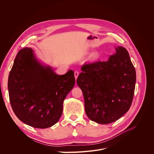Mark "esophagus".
I'll list each match as a JSON object with an SVG mask.
<instances>
[{"label":"esophagus","instance_id":"1","mask_svg":"<svg viewBox=\"0 0 154 154\" xmlns=\"http://www.w3.org/2000/svg\"><path fill=\"white\" fill-rule=\"evenodd\" d=\"M79 75V72L78 71H75L74 72V75H75V80L77 79L78 76Z\"/></svg>","mask_w":154,"mask_h":154}]
</instances>
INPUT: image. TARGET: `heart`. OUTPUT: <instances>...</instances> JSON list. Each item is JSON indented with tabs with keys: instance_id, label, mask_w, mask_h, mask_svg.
<instances>
[{
	"instance_id": "heart-1",
	"label": "heart",
	"mask_w": 154,
	"mask_h": 154,
	"mask_svg": "<svg viewBox=\"0 0 154 154\" xmlns=\"http://www.w3.org/2000/svg\"><path fill=\"white\" fill-rule=\"evenodd\" d=\"M93 57H94V58H96V57H97V55L96 54H95V55H94V56H93Z\"/></svg>"
}]
</instances>
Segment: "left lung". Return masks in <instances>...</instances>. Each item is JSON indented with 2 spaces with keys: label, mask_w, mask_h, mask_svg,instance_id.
<instances>
[{
  "label": "left lung",
  "mask_w": 154,
  "mask_h": 154,
  "mask_svg": "<svg viewBox=\"0 0 154 154\" xmlns=\"http://www.w3.org/2000/svg\"><path fill=\"white\" fill-rule=\"evenodd\" d=\"M116 51L106 62L84 64L77 80L87 117L100 124L114 122L122 117L134 97L135 68L126 48L119 46Z\"/></svg>",
  "instance_id": "obj_1"
}]
</instances>
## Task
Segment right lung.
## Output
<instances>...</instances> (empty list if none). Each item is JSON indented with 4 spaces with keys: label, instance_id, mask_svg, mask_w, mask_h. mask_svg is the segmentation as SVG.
<instances>
[{
    "label": "right lung",
    "instance_id": "add662e5",
    "mask_svg": "<svg viewBox=\"0 0 154 154\" xmlns=\"http://www.w3.org/2000/svg\"><path fill=\"white\" fill-rule=\"evenodd\" d=\"M74 85V71L56 74L38 62L32 48L25 47L16 56L8 79L11 107L27 125L50 127L59 121L63 100Z\"/></svg>",
    "mask_w": 154,
    "mask_h": 154
}]
</instances>
